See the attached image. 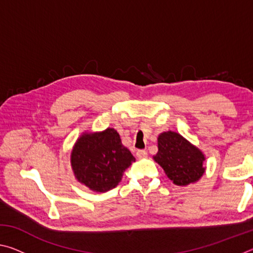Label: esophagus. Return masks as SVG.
<instances>
[{
    "instance_id": "1",
    "label": "esophagus",
    "mask_w": 253,
    "mask_h": 253,
    "mask_svg": "<svg viewBox=\"0 0 253 253\" xmlns=\"http://www.w3.org/2000/svg\"><path fill=\"white\" fill-rule=\"evenodd\" d=\"M136 156H137V158H138V160H142V158L147 157V152L143 151V149H140V151H137Z\"/></svg>"
}]
</instances>
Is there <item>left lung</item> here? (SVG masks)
<instances>
[{"instance_id":"left-lung-1","label":"left lung","mask_w":253,"mask_h":253,"mask_svg":"<svg viewBox=\"0 0 253 253\" xmlns=\"http://www.w3.org/2000/svg\"><path fill=\"white\" fill-rule=\"evenodd\" d=\"M158 152L153 158L175 185L186 186L203 176L207 157L199 147L176 131H163L157 137Z\"/></svg>"}]
</instances>
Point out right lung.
<instances>
[{
  "label": "right lung",
  "instance_id": "add662e5",
  "mask_svg": "<svg viewBox=\"0 0 253 253\" xmlns=\"http://www.w3.org/2000/svg\"><path fill=\"white\" fill-rule=\"evenodd\" d=\"M135 157L122 144L116 129L84 131L72 147L70 164L80 184L98 193L116 187Z\"/></svg>",
  "mask_w": 253,
  "mask_h": 253
}]
</instances>
